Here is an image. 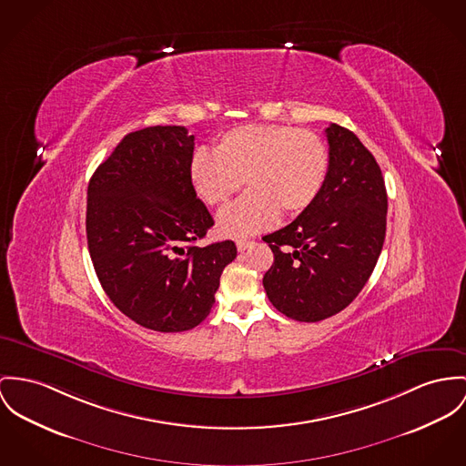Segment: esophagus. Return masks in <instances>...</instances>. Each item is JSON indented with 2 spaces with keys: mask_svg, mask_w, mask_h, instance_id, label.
I'll use <instances>...</instances> for the list:
<instances>
[{
  "mask_svg": "<svg viewBox=\"0 0 466 466\" xmlns=\"http://www.w3.org/2000/svg\"><path fill=\"white\" fill-rule=\"evenodd\" d=\"M238 250L239 251H245L248 247H251V241L250 239H238Z\"/></svg>",
  "mask_w": 466,
  "mask_h": 466,
  "instance_id": "34e87169",
  "label": "esophagus"
}]
</instances>
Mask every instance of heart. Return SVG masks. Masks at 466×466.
Returning a JSON list of instances; mask_svg holds the SVG:
<instances>
[{
  "label": "heart",
  "mask_w": 466,
  "mask_h": 466,
  "mask_svg": "<svg viewBox=\"0 0 466 466\" xmlns=\"http://www.w3.org/2000/svg\"><path fill=\"white\" fill-rule=\"evenodd\" d=\"M329 170L328 148L307 129L279 124H245L223 133L215 152L198 148L189 180L209 206H223L243 179L247 195L218 216L227 238H245L277 223L280 213H305L321 195Z\"/></svg>",
  "instance_id": "obj_1"
}]
</instances>
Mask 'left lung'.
Listing matches in <instances>:
<instances>
[{"instance_id":"1","label":"left lung","mask_w":466,"mask_h":466,"mask_svg":"<svg viewBox=\"0 0 466 466\" xmlns=\"http://www.w3.org/2000/svg\"><path fill=\"white\" fill-rule=\"evenodd\" d=\"M329 170L318 200L284 228L264 236L275 255L262 284L273 307L294 321L344 310L374 271L387 230L381 168L359 137L326 127Z\"/></svg>"}]
</instances>
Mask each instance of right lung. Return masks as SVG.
I'll use <instances>...</instances> for the list:
<instances>
[{"label": "right lung", "instance_id": "1", "mask_svg": "<svg viewBox=\"0 0 466 466\" xmlns=\"http://www.w3.org/2000/svg\"><path fill=\"white\" fill-rule=\"evenodd\" d=\"M182 126L129 133L88 182L86 239L97 279L129 319L163 333L204 321L234 241L195 247L215 225L189 180Z\"/></svg>", "mask_w": 466, "mask_h": 466}]
</instances>
